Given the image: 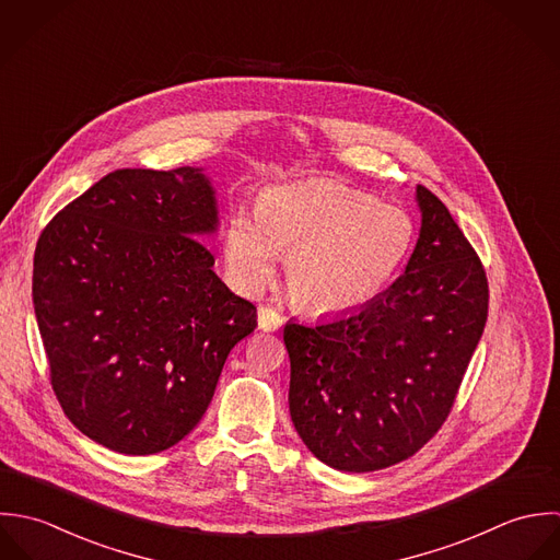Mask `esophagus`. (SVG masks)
<instances>
[{
  "mask_svg": "<svg viewBox=\"0 0 560 560\" xmlns=\"http://www.w3.org/2000/svg\"><path fill=\"white\" fill-rule=\"evenodd\" d=\"M257 320H259L261 331H279L283 327V316L275 307H268V305L259 307Z\"/></svg>",
  "mask_w": 560,
  "mask_h": 560,
  "instance_id": "1",
  "label": "esophagus"
}]
</instances>
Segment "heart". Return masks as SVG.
Returning a JSON list of instances; mask_svg holds the SVG:
<instances>
[{
	"label": "heart",
	"instance_id": "1",
	"mask_svg": "<svg viewBox=\"0 0 560 560\" xmlns=\"http://www.w3.org/2000/svg\"><path fill=\"white\" fill-rule=\"evenodd\" d=\"M416 224L407 210L334 179L279 186L257 217L237 214L224 233V259L242 290H257L285 255V283L296 305L343 314L378 296L411 253Z\"/></svg>",
	"mask_w": 560,
	"mask_h": 560
}]
</instances>
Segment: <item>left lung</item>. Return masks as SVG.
<instances>
[{
	"mask_svg": "<svg viewBox=\"0 0 560 560\" xmlns=\"http://www.w3.org/2000/svg\"><path fill=\"white\" fill-rule=\"evenodd\" d=\"M418 201L405 275L354 314L283 329L292 422L341 471L396 465L438 435L487 323L480 257L429 188Z\"/></svg>",
	"mask_w": 560,
	"mask_h": 560,
	"instance_id": "8db88e82",
	"label": "left lung"
}]
</instances>
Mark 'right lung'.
Listing matches in <instances>:
<instances>
[{
    "mask_svg": "<svg viewBox=\"0 0 560 560\" xmlns=\"http://www.w3.org/2000/svg\"><path fill=\"white\" fill-rule=\"evenodd\" d=\"M199 168H118L60 210L34 250L32 301L51 389L86 438L155 454L203 418L253 303L212 270Z\"/></svg>",
    "mask_w": 560,
    "mask_h": 560,
    "instance_id": "1",
    "label": "right lung"
}]
</instances>
